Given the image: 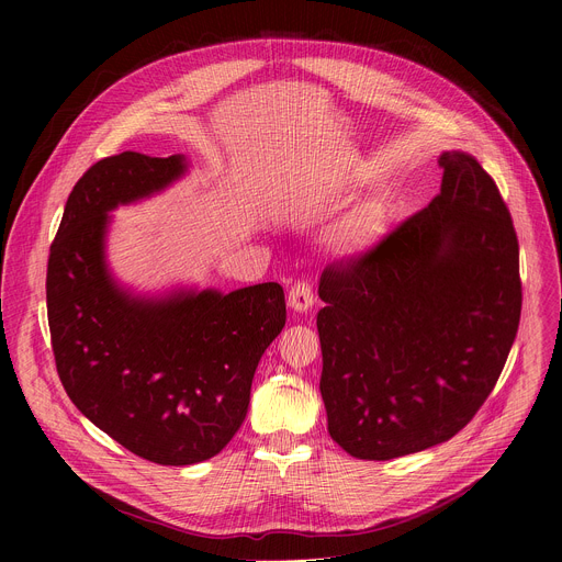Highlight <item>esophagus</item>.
<instances>
[{
  "mask_svg": "<svg viewBox=\"0 0 562 562\" xmlns=\"http://www.w3.org/2000/svg\"><path fill=\"white\" fill-rule=\"evenodd\" d=\"M289 306L297 313H306L313 306V289L308 282H297L291 286Z\"/></svg>",
  "mask_w": 562,
  "mask_h": 562,
  "instance_id": "34e87169",
  "label": "esophagus"
}]
</instances>
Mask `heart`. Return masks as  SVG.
<instances>
[{"label":"heart","instance_id":"obj_1","mask_svg":"<svg viewBox=\"0 0 562 562\" xmlns=\"http://www.w3.org/2000/svg\"><path fill=\"white\" fill-rule=\"evenodd\" d=\"M382 228V215L378 209L367 206L362 211H358L336 235V249L345 256V258H358L362 256L371 245L373 239L378 237Z\"/></svg>","mask_w":562,"mask_h":562}]
</instances>
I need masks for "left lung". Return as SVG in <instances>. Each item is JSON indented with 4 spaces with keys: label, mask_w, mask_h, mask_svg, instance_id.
Wrapping results in <instances>:
<instances>
[{
    "label": "left lung",
    "mask_w": 562,
    "mask_h": 562,
    "mask_svg": "<svg viewBox=\"0 0 562 562\" xmlns=\"http://www.w3.org/2000/svg\"><path fill=\"white\" fill-rule=\"evenodd\" d=\"M440 193L317 293L329 434L391 460L453 438L494 391L516 340L518 237L492 176L445 150Z\"/></svg>",
    "instance_id": "left-lung-1"
}]
</instances>
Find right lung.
I'll list each match as a JSON object with an SVG mask.
<instances>
[{"mask_svg":"<svg viewBox=\"0 0 562 562\" xmlns=\"http://www.w3.org/2000/svg\"><path fill=\"white\" fill-rule=\"evenodd\" d=\"M187 167L184 155L135 150L100 159L66 200L46 271L50 342L72 405L135 456L173 467L228 445L286 323L278 282L142 297L113 280L109 211L165 191Z\"/></svg>","mask_w":562,"mask_h":562,"instance_id":"obj_1","label":"right lung"}]
</instances>
